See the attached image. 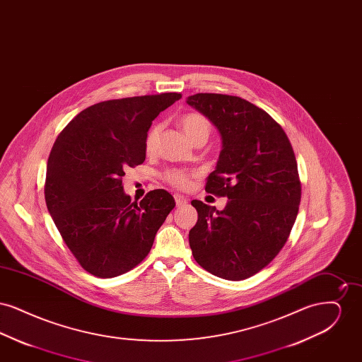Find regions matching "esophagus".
<instances>
[{"label": "esophagus", "instance_id": "34e87169", "mask_svg": "<svg viewBox=\"0 0 362 362\" xmlns=\"http://www.w3.org/2000/svg\"><path fill=\"white\" fill-rule=\"evenodd\" d=\"M175 202H176V206H183L186 204H189V199L180 194H175Z\"/></svg>", "mask_w": 362, "mask_h": 362}]
</instances>
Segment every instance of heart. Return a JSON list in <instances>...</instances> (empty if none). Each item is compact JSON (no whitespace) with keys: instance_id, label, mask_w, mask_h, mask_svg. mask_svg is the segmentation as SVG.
<instances>
[{"instance_id":"obj_1","label":"heart","mask_w":362,"mask_h":362,"mask_svg":"<svg viewBox=\"0 0 362 362\" xmlns=\"http://www.w3.org/2000/svg\"><path fill=\"white\" fill-rule=\"evenodd\" d=\"M180 126L191 142H195L197 139H207L211 132L210 122L207 121L204 115L197 112L185 115L180 119ZM158 134H160V124H156L148 132V136L145 138V151L148 153H152L155 151ZM167 180L179 189H185L189 186V175L182 171H173L168 173Z\"/></svg>"}]
</instances>
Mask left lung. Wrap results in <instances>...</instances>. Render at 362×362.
Instances as JSON below:
<instances>
[{
  "instance_id": "8db88e82",
  "label": "left lung",
  "mask_w": 362,
  "mask_h": 362,
  "mask_svg": "<svg viewBox=\"0 0 362 362\" xmlns=\"http://www.w3.org/2000/svg\"><path fill=\"white\" fill-rule=\"evenodd\" d=\"M187 104L221 137L207 192L226 197L223 210L194 199L192 257L213 276L241 281L276 258L289 238L301 199L292 145L266 111L238 96L197 93Z\"/></svg>"
}]
</instances>
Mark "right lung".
<instances>
[{
	"mask_svg": "<svg viewBox=\"0 0 362 362\" xmlns=\"http://www.w3.org/2000/svg\"><path fill=\"white\" fill-rule=\"evenodd\" d=\"M180 98L173 92L93 104L55 139L47 161L46 205L88 273L112 278L136 267L175 207L173 195L163 189L133 202L122 176L127 167L145 161L152 121Z\"/></svg>",
	"mask_w": 362,
	"mask_h": 362,
	"instance_id": "obj_1",
	"label": "right lung"
}]
</instances>
